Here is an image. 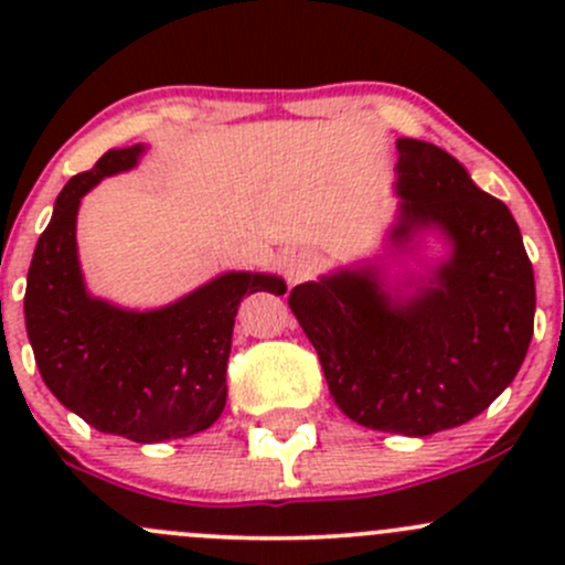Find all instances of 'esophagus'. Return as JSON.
<instances>
[{
	"mask_svg": "<svg viewBox=\"0 0 565 565\" xmlns=\"http://www.w3.org/2000/svg\"><path fill=\"white\" fill-rule=\"evenodd\" d=\"M317 267H319L317 256L309 254V250H298V254L284 256V276H287L289 284L309 281V278L317 273Z\"/></svg>",
	"mask_w": 565,
	"mask_h": 565,
	"instance_id": "obj_1",
	"label": "esophagus"
}]
</instances>
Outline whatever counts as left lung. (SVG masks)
I'll return each instance as SVG.
<instances>
[{"mask_svg":"<svg viewBox=\"0 0 565 565\" xmlns=\"http://www.w3.org/2000/svg\"><path fill=\"white\" fill-rule=\"evenodd\" d=\"M398 224L391 241L437 230L451 259L409 298L377 273L298 284L289 309L315 344L335 407L355 424L426 437L467 424L509 388L533 339L535 281L520 226L457 158L398 139Z\"/></svg>","mask_w":565,"mask_h":565,"instance_id":"obj_1","label":"left lung"}]
</instances>
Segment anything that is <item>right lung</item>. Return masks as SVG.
<instances>
[{
  "mask_svg": "<svg viewBox=\"0 0 565 565\" xmlns=\"http://www.w3.org/2000/svg\"><path fill=\"white\" fill-rule=\"evenodd\" d=\"M141 147L108 150L67 180L26 276V335L40 377L71 413L134 443L191 437L218 420L237 306L250 292H287L278 276L224 273L167 309L125 311L89 298L76 254L82 196L136 167Z\"/></svg>",
  "mask_w": 565,
  "mask_h": 565,
  "instance_id": "1",
  "label": "right lung"
}]
</instances>
